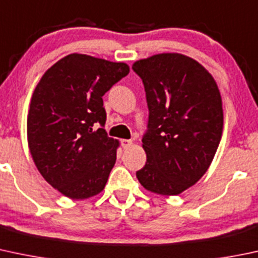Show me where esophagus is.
<instances>
[{"instance_id":"esophagus-1","label":"esophagus","mask_w":258,"mask_h":258,"mask_svg":"<svg viewBox=\"0 0 258 258\" xmlns=\"http://www.w3.org/2000/svg\"><path fill=\"white\" fill-rule=\"evenodd\" d=\"M121 146L123 150H127L132 146V141L131 140H121Z\"/></svg>"}]
</instances>
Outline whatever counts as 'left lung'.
I'll list each match as a JSON object with an SVG mask.
<instances>
[{
    "label": "left lung",
    "instance_id": "8db88e82",
    "mask_svg": "<svg viewBox=\"0 0 258 258\" xmlns=\"http://www.w3.org/2000/svg\"><path fill=\"white\" fill-rule=\"evenodd\" d=\"M132 69L145 85L147 154L136 172L143 188L178 195L207 173L220 143L224 112L213 75L190 56L161 53L135 61Z\"/></svg>",
    "mask_w": 258,
    "mask_h": 258
}]
</instances>
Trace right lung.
Returning <instances> with one entry per match:
<instances>
[{
  "label": "right lung",
  "mask_w": 258,
  "mask_h": 258,
  "mask_svg": "<svg viewBox=\"0 0 258 258\" xmlns=\"http://www.w3.org/2000/svg\"><path fill=\"white\" fill-rule=\"evenodd\" d=\"M130 73L126 63L64 56L37 84L27 117L31 156L42 177L70 199L104 190L120 142L104 128L102 96Z\"/></svg>",
  "instance_id": "obj_1"
}]
</instances>
